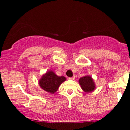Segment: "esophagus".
<instances>
[{"mask_svg":"<svg viewBox=\"0 0 130 130\" xmlns=\"http://www.w3.org/2000/svg\"><path fill=\"white\" fill-rule=\"evenodd\" d=\"M74 78H75V76H73L71 77H70V79H71V80H74Z\"/></svg>","mask_w":130,"mask_h":130,"instance_id":"obj_1","label":"esophagus"}]
</instances>
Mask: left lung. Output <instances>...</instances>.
Instances as JSON below:
<instances>
[{
  "label": "left lung",
  "instance_id": "1",
  "mask_svg": "<svg viewBox=\"0 0 130 130\" xmlns=\"http://www.w3.org/2000/svg\"><path fill=\"white\" fill-rule=\"evenodd\" d=\"M79 83L82 89L86 92H92L95 88L93 79L89 76H86L80 78Z\"/></svg>",
  "mask_w": 130,
  "mask_h": 130
}]
</instances>
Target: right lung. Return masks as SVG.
<instances>
[{"label": "right lung", "instance_id": "right-lung-1", "mask_svg": "<svg viewBox=\"0 0 130 130\" xmlns=\"http://www.w3.org/2000/svg\"><path fill=\"white\" fill-rule=\"evenodd\" d=\"M66 80L64 76H58L52 71L43 74L39 84L43 90L50 93H54L57 90L59 86Z\"/></svg>", "mask_w": 130, "mask_h": 130}]
</instances>
